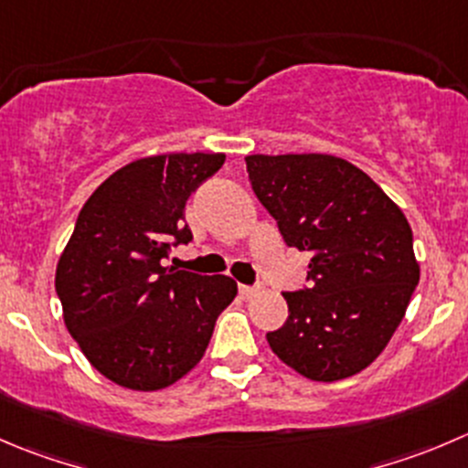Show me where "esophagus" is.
<instances>
[{
	"instance_id": "1",
	"label": "esophagus",
	"mask_w": 468,
	"mask_h": 468,
	"mask_svg": "<svg viewBox=\"0 0 468 468\" xmlns=\"http://www.w3.org/2000/svg\"><path fill=\"white\" fill-rule=\"evenodd\" d=\"M258 292H261V288H253V285H239V294H242L244 299L256 297Z\"/></svg>"
}]
</instances>
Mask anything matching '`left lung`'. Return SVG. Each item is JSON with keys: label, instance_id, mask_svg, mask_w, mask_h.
Returning <instances> with one entry per match:
<instances>
[{"label": "left lung", "instance_id": "1", "mask_svg": "<svg viewBox=\"0 0 468 468\" xmlns=\"http://www.w3.org/2000/svg\"><path fill=\"white\" fill-rule=\"evenodd\" d=\"M258 201L288 247L311 253L308 288L283 292L271 352L313 382L368 368L405 317L420 270L414 235L378 183L334 155H249Z\"/></svg>", "mask_w": 468, "mask_h": 468}]
</instances>
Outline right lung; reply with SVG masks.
I'll return each mask as SVG.
<instances>
[{"instance_id":"add662e5","label":"right lung","mask_w":468,"mask_h":468,"mask_svg":"<svg viewBox=\"0 0 468 468\" xmlns=\"http://www.w3.org/2000/svg\"><path fill=\"white\" fill-rule=\"evenodd\" d=\"M224 160V153H171L130 162L77 217L54 288L84 356L119 387L160 391L185 378L238 294L230 276L162 265L171 247L192 239L185 203Z\"/></svg>"}]
</instances>
